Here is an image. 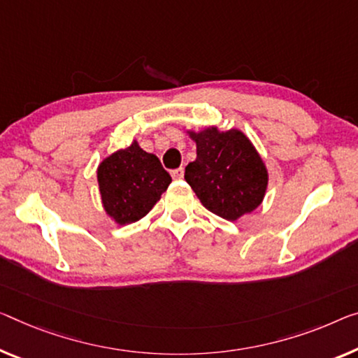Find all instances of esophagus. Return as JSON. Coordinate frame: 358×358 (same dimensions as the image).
Returning a JSON list of instances; mask_svg holds the SVG:
<instances>
[{
	"mask_svg": "<svg viewBox=\"0 0 358 358\" xmlns=\"http://www.w3.org/2000/svg\"><path fill=\"white\" fill-rule=\"evenodd\" d=\"M171 176H173L174 179H182V178H184V168L174 169V171L171 173Z\"/></svg>",
	"mask_w": 358,
	"mask_h": 358,
	"instance_id": "esophagus-1",
	"label": "esophagus"
}]
</instances>
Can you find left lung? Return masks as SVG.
I'll return each mask as SVG.
<instances>
[{
	"label": "left lung",
	"mask_w": 358,
	"mask_h": 358,
	"mask_svg": "<svg viewBox=\"0 0 358 358\" xmlns=\"http://www.w3.org/2000/svg\"><path fill=\"white\" fill-rule=\"evenodd\" d=\"M196 158L185 168V180L201 205L225 221H238L261 205L268 171L250 137L240 129L208 126L187 131Z\"/></svg>",
	"instance_id": "1"
}]
</instances>
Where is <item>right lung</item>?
I'll return each instance as SVG.
<instances>
[{"label":"right lung","instance_id":"right-lung-1","mask_svg":"<svg viewBox=\"0 0 358 358\" xmlns=\"http://www.w3.org/2000/svg\"><path fill=\"white\" fill-rule=\"evenodd\" d=\"M97 182L103 211L115 224L126 225L147 216L171 184V176L134 139L99 163Z\"/></svg>","mask_w":358,"mask_h":358}]
</instances>
